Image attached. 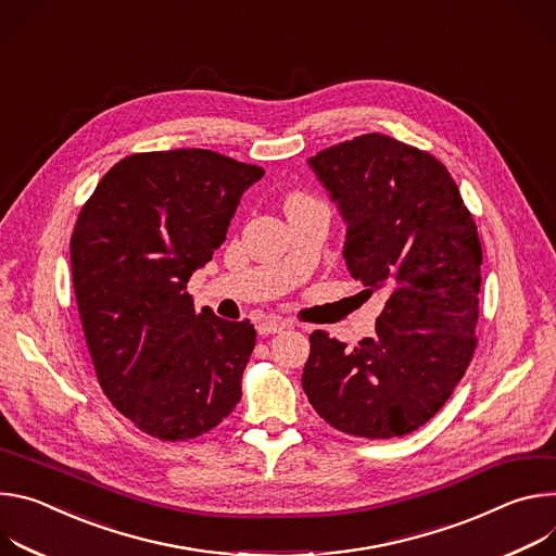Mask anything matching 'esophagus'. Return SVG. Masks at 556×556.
Returning a JSON list of instances; mask_svg holds the SVG:
<instances>
[{
	"instance_id": "obj_1",
	"label": "esophagus",
	"mask_w": 556,
	"mask_h": 556,
	"mask_svg": "<svg viewBox=\"0 0 556 556\" xmlns=\"http://www.w3.org/2000/svg\"><path fill=\"white\" fill-rule=\"evenodd\" d=\"M287 325L280 320V318H263V320H258L256 323V331H258V336H269V333H278V331H282Z\"/></svg>"
}]
</instances>
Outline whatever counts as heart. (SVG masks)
I'll list each match as a JSON object with an SVG mask.
<instances>
[{
  "label": "heart",
  "mask_w": 556,
  "mask_h": 556,
  "mask_svg": "<svg viewBox=\"0 0 556 556\" xmlns=\"http://www.w3.org/2000/svg\"><path fill=\"white\" fill-rule=\"evenodd\" d=\"M314 203H316L314 199L304 197V194H293V197L287 201V205H314Z\"/></svg>",
  "instance_id": "heart-1"
}]
</instances>
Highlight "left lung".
Instances as JSON below:
<instances>
[{"mask_svg":"<svg viewBox=\"0 0 556 556\" xmlns=\"http://www.w3.org/2000/svg\"><path fill=\"white\" fill-rule=\"evenodd\" d=\"M346 223L344 263L382 291L376 336L355 349L314 331L302 389L353 438H402L433 417L475 351L481 242L448 169L387 135H362L309 159Z\"/></svg>","mask_w":556,"mask_h":556,"instance_id":"obj_1","label":"left lung"}]
</instances>
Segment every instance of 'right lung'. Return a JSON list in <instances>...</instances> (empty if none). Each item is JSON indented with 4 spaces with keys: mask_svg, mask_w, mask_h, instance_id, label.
Wrapping results in <instances>:
<instances>
[{
    "mask_svg": "<svg viewBox=\"0 0 556 556\" xmlns=\"http://www.w3.org/2000/svg\"><path fill=\"white\" fill-rule=\"evenodd\" d=\"M263 174L212 150L143 152L81 207L71 263L90 357L114 408L152 438H199L240 402L254 325L197 314L185 289Z\"/></svg>",
    "mask_w": 556,
    "mask_h": 556,
    "instance_id": "obj_1",
    "label": "right lung"
}]
</instances>
